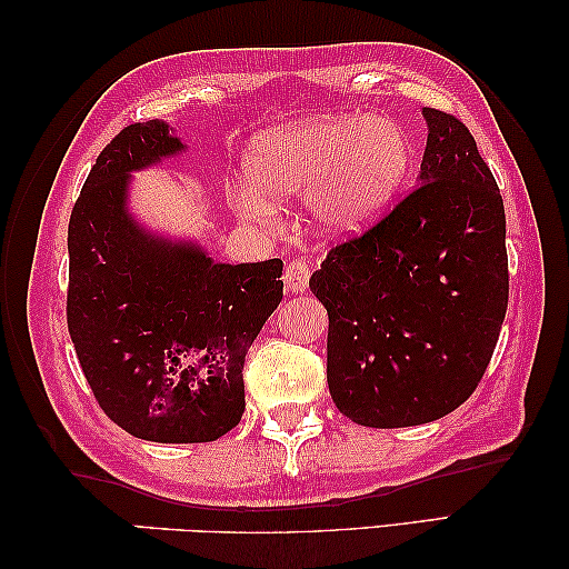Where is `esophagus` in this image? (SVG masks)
I'll return each instance as SVG.
<instances>
[{
    "instance_id": "obj_1",
    "label": "esophagus",
    "mask_w": 569,
    "mask_h": 569,
    "mask_svg": "<svg viewBox=\"0 0 569 569\" xmlns=\"http://www.w3.org/2000/svg\"><path fill=\"white\" fill-rule=\"evenodd\" d=\"M284 287L290 292H305L307 284H310V267H307L302 259H292L290 264L284 267Z\"/></svg>"
}]
</instances>
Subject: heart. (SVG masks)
I'll use <instances>...</instances> for the list:
<instances>
[{
	"instance_id": "heart-1",
	"label": "heart",
	"mask_w": 569,
	"mask_h": 569,
	"mask_svg": "<svg viewBox=\"0 0 569 569\" xmlns=\"http://www.w3.org/2000/svg\"><path fill=\"white\" fill-rule=\"evenodd\" d=\"M411 156L406 130L390 118L332 116L269 130L249 148L251 189L237 193V207L269 221L279 203L310 197V221L322 234H356L396 197Z\"/></svg>"
}]
</instances>
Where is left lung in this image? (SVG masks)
<instances>
[{
    "mask_svg": "<svg viewBox=\"0 0 569 569\" xmlns=\"http://www.w3.org/2000/svg\"><path fill=\"white\" fill-rule=\"evenodd\" d=\"M418 186L310 279L325 305L328 386L370 428L431 423L487 370L507 315L505 201L469 128L423 108Z\"/></svg>",
    "mask_w": 569,
    "mask_h": 569,
    "instance_id": "obj_1",
    "label": "left lung"
}]
</instances>
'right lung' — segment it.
Wrapping results in <instances>:
<instances>
[{"instance_id": "1", "label": "right lung", "mask_w": 569, "mask_h": 569, "mask_svg": "<svg viewBox=\"0 0 569 569\" xmlns=\"http://www.w3.org/2000/svg\"><path fill=\"white\" fill-rule=\"evenodd\" d=\"M186 151L166 120L120 130L92 166L68 227V328L102 411L156 443H207L244 413V358L282 302V259L221 264L148 231L130 176Z\"/></svg>"}]
</instances>
